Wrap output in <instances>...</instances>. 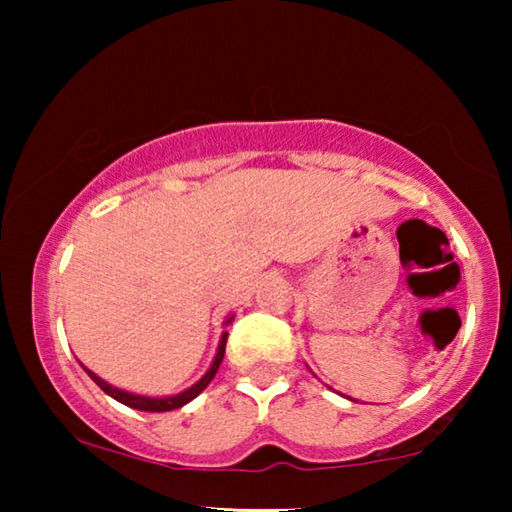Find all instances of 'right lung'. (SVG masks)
<instances>
[{"mask_svg": "<svg viewBox=\"0 0 512 512\" xmlns=\"http://www.w3.org/2000/svg\"><path fill=\"white\" fill-rule=\"evenodd\" d=\"M228 323H232V316H230L228 320H225V325H228ZM225 341H228V332H223V336H221L219 352H216V357H214V361H212L210 370H207L205 375H203L201 379H198L194 386H189L187 391L178 393V395H171V397H146V395H135V393L121 391V388L110 386L108 381H103L99 375H94L92 370H88L85 366H83V368H85V372H88V375H90V379L94 381V384H97L103 393L110 395L112 400H117V402H121V404L131 406V409H137V411H151V413L173 411V409H180V406H185L187 402H192L194 397L201 395V393L205 391V388H207V384H210V381L214 379L216 370H219L221 361H223V354H225Z\"/></svg>", "mask_w": 512, "mask_h": 512, "instance_id": "right-lung-1", "label": "right lung"}]
</instances>
